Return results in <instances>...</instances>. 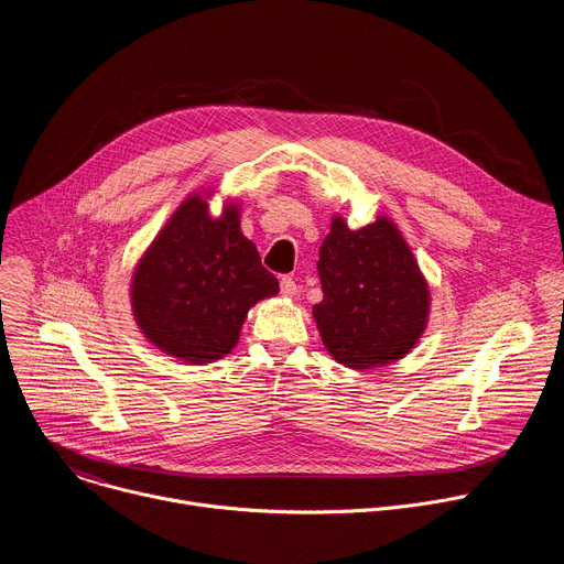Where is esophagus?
Masks as SVG:
<instances>
[{"mask_svg": "<svg viewBox=\"0 0 564 564\" xmlns=\"http://www.w3.org/2000/svg\"><path fill=\"white\" fill-rule=\"evenodd\" d=\"M281 294L283 296H294L296 294V283L292 276H283L281 279Z\"/></svg>", "mask_w": 564, "mask_h": 564, "instance_id": "obj_1", "label": "esophagus"}]
</instances>
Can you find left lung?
<instances>
[{
	"label": "left lung",
	"mask_w": 564,
	"mask_h": 564,
	"mask_svg": "<svg viewBox=\"0 0 564 564\" xmlns=\"http://www.w3.org/2000/svg\"><path fill=\"white\" fill-rule=\"evenodd\" d=\"M316 270L324 301L312 314L333 359L366 370L411 352L426 328L431 294L390 218L350 229L335 216Z\"/></svg>",
	"instance_id": "obj_1"
}]
</instances>
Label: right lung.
Returning <instances> with one entry per match:
<instances>
[{
  "mask_svg": "<svg viewBox=\"0 0 564 564\" xmlns=\"http://www.w3.org/2000/svg\"><path fill=\"white\" fill-rule=\"evenodd\" d=\"M207 196L194 194L172 214L131 281V307L142 335L187 364L227 355L250 307L279 292L276 276L240 231L238 207L225 203L214 218Z\"/></svg>",
  "mask_w": 564,
  "mask_h": 564,
  "instance_id": "obj_1",
  "label": "right lung"
}]
</instances>
